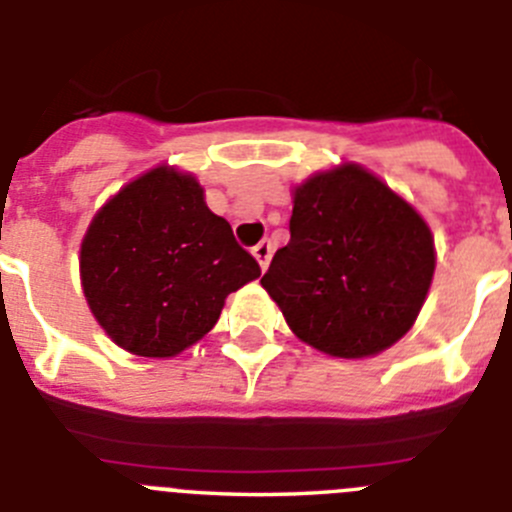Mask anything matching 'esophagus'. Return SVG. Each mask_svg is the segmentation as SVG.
Listing matches in <instances>:
<instances>
[{"label": "esophagus", "mask_w": 512, "mask_h": 512, "mask_svg": "<svg viewBox=\"0 0 512 512\" xmlns=\"http://www.w3.org/2000/svg\"><path fill=\"white\" fill-rule=\"evenodd\" d=\"M251 253L256 256V261L261 264V269H266L271 261V253H274V248H271V241H261L251 248Z\"/></svg>", "instance_id": "obj_1"}]
</instances>
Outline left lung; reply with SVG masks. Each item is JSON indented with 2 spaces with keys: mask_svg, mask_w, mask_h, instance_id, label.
I'll list each match as a JSON object with an SVG mask.
<instances>
[{
  "mask_svg": "<svg viewBox=\"0 0 512 512\" xmlns=\"http://www.w3.org/2000/svg\"><path fill=\"white\" fill-rule=\"evenodd\" d=\"M289 243L261 284L294 335L337 358L391 348L414 325L434 276L429 225L358 164L294 190Z\"/></svg>",
  "mask_w": 512,
  "mask_h": 512,
  "instance_id": "left-lung-1",
  "label": "left lung"
}]
</instances>
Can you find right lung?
I'll return each mask as SVG.
<instances>
[{
	"label": "right lung",
	"instance_id": "1",
	"mask_svg": "<svg viewBox=\"0 0 512 512\" xmlns=\"http://www.w3.org/2000/svg\"><path fill=\"white\" fill-rule=\"evenodd\" d=\"M261 269L187 172L154 167L96 213L81 243L98 325L142 358H172L218 322L225 297Z\"/></svg>",
	"mask_w": 512,
	"mask_h": 512
}]
</instances>
